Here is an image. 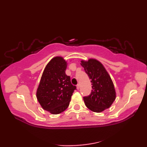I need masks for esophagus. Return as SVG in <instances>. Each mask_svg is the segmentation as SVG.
Segmentation results:
<instances>
[{"label":"esophagus","instance_id":"esophagus-1","mask_svg":"<svg viewBox=\"0 0 147 147\" xmlns=\"http://www.w3.org/2000/svg\"><path fill=\"white\" fill-rule=\"evenodd\" d=\"M76 88H77V89H78V90H79V89H80V86L79 84H78V85H77V86H76Z\"/></svg>","mask_w":147,"mask_h":147}]
</instances>
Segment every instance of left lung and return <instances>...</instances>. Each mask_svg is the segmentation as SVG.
Returning <instances> with one entry per match:
<instances>
[{
  "mask_svg": "<svg viewBox=\"0 0 147 147\" xmlns=\"http://www.w3.org/2000/svg\"><path fill=\"white\" fill-rule=\"evenodd\" d=\"M81 62L92 85L91 93L83 97L85 105L93 112H101L110 107L115 100L113 82L104 65L97 60L90 59Z\"/></svg>",
  "mask_w": 147,
  "mask_h": 147,
  "instance_id": "8db88e82",
  "label": "left lung"
}]
</instances>
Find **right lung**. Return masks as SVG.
<instances>
[{
    "mask_svg": "<svg viewBox=\"0 0 147 147\" xmlns=\"http://www.w3.org/2000/svg\"><path fill=\"white\" fill-rule=\"evenodd\" d=\"M67 62L62 57H54L46 65L36 91V98L42 108L52 114L66 109L74 90L69 76L65 74Z\"/></svg>",
    "mask_w": 147,
    "mask_h": 147,
    "instance_id": "right-lung-1",
    "label": "right lung"
}]
</instances>
